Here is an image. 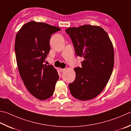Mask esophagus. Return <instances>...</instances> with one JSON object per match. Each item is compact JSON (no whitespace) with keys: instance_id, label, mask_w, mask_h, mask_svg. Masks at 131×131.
Returning <instances> with one entry per match:
<instances>
[{"instance_id":"esophagus-1","label":"esophagus","mask_w":131,"mask_h":131,"mask_svg":"<svg viewBox=\"0 0 131 131\" xmlns=\"http://www.w3.org/2000/svg\"><path fill=\"white\" fill-rule=\"evenodd\" d=\"M65 69H62V68L59 69V71H60V72H61V73L64 72V71H65Z\"/></svg>"}]
</instances>
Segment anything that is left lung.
Instances as JSON below:
<instances>
[{
	"instance_id": "8db88e82",
	"label": "left lung",
	"mask_w": 131,
	"mask_h": 131,
	"mask_svg": "<svg viewBox=\"0 0 131 131\" xmlns=\"http://www.w3.org/2000/svg\"><path fill=\"white\" fill-rule=\"evenodd\" d=\"M81 68H74L75 78L69 85L72 96L89 100L101 93L108 82L114 66L113 46L107 32L97 26L86 25L66 30Z\"/></svg>"
}]
</instances>
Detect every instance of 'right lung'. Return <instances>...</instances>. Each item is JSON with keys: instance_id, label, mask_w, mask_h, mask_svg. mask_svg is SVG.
Here are the masks:
<instances>
[{"instance_id": "1", "label": "right lung", "mask_w": 131, "mask_h": 131, "mask_svg": "<svg viewBox=\"0 0 131 131\" xmlns=\"http://www.w3.org/2000/svg\"><path fill=\"white\" fill-rule=\"evenodd\" d=\"M59 30L46 23L30 21L16 35L15 51L19 72L28 92L40 100L53 94L59 78L54 66L43 63L50 50L51 35Z\"/></svg>"}]
</instances>
